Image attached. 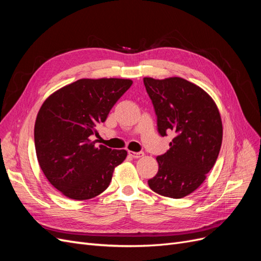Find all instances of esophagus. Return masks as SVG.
I'll return each mask as SVG.
<instances>
[{"mask_svg": "<svg viewBox=\"0 0 261 261\" xmlns=\"http://www.w3.org/2000/svg\"><path fill=\"white\" fill-rule=\"evenodd\" d=\"M128 154L133 158H135V159H137V158H140L144 155V152L143 151H138V152H135V151H128Z\"/></svg>", "mask_w": 261, "mask_h": 261, "instance_id": "obj_1", "label": "esophagus"}]
</instances>
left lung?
Here are the masks:
<instances>
[{
	"label": "left lung",
	"mask_w": 261,
	"mask_h": 261,
	"mask_svg": "<svg viewBox=\"0 0 261 261\" xmlns=\"http://www.w3.org/2000/svg\"><path fill=\"white\" fill-rule=\"evenodd\" d=\"M161 136L174 133L167 152L156 156L159 170L148 180L156 194L183 198L196 191L215 165L222 144V121L215 101L200 87L171 77H145Z\"/></svg>",
	"instance_id": "obj_1"
}]
</instances>
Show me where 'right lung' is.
I'll use <instances>...</instances> for the list:
<instances>
[{"mask_svg":"<svg viewBox=\"0 0 261 261\" xmlns=\"http://www.w3.org/2000/svg\"><path fill=\"white\" fill-rule=\"evenodd\" d=\"M133 82L120 78L80 80L52 93L39 110L35 146L45 177L70 199H90L111 183L127 151L96 146L97 125Z\"/></svg>","mask_w":261,"mask_h":261,"instance_id":"1","label":"right lung"}]
</instances>
